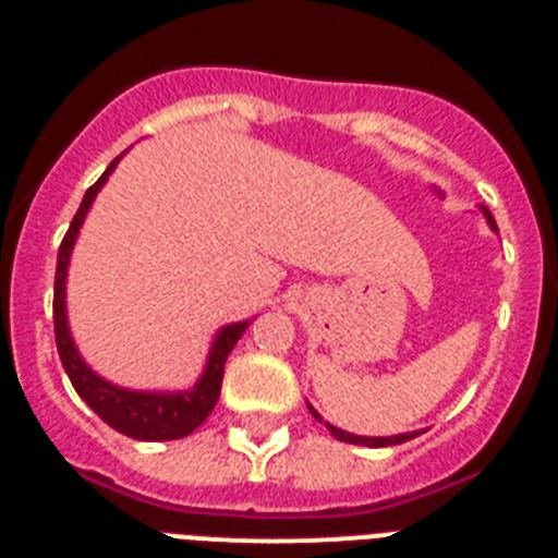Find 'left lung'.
<instances>
[{
    "label": "left lung",
    "mask_w": 558,
    "mask_h": 558,
    "mask_svg": "<svg viewBox=\"0 0 558 558\" xmlns=\"http://www.w3.org/2000/svg\"><path fill=\"white\" fill-rule=\"evenodd\" d=\"M483 211H486V220H489L492 229H497V223H495V218H492V215H489V209H486V206H483ZM310 413H313V416L318 418V422H322V416H318V413H315L313 408H310ZM327 427H329V433H332L335 438H340V441H347V445H366V447H391V445H402V441H408V438L418 436V433H402V436L368 438V436H354V433L338 430V427H332V425H327Z\"/></svg>",
    "instance_id": "obj_1"
}]
</instances>
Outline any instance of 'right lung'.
<instances>
[{"label":"right lung","instance_id":"add662e5","mask_svg":"<svg viewBox=\"0 0 558 558\" xmlns=\"http://www.w3.org/2000/svg\"><path fill=\"white\" fill-rule=\"evenodd\" d=\"M117 161H120V156L106 167V172H102L95 184L88 186L86 195H83L81 209L75 211V218H72V223H69V231L63 234L61 248H58L56 299H52L56 343H58V354H61L63 368H66L75 391L81 393L83 402H86V405L92 408V411H95L106 425H111L113 430H120L122 436L140 438V441H172V438L190 436L195 427L204 425V418L209 416L211 408L218 405L220 386H223L226 357L231 354V349H234V343L240 340V335L245 332L248 322L231 324V327L220 329L215 343H211L209 363H206L204 377L195 383L192 391H179V393L125 391V388H117L111 386V383H106L102 377H97V374L83 363L66 327V302H63V290H66V265H69V254H72V245H75L77 231H81L83 218H86L88 206H92L95 195L100 192V186L106 184V179L111 175Z\"/></svg>","mask_w":558,"mask_h":558}]
</instances>
